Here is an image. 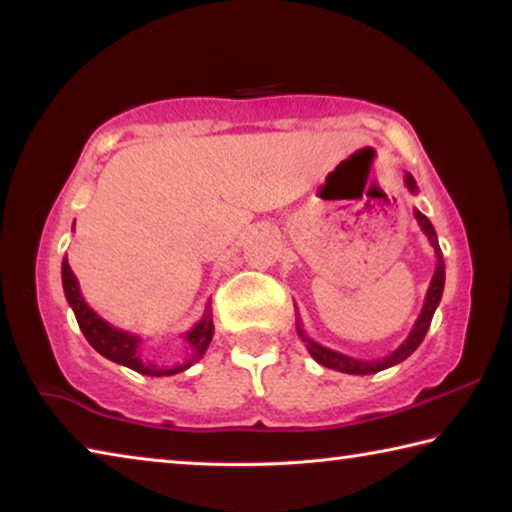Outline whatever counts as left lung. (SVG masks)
<instances>
[{"instance_id": "1", "label": "left lung", "mask_w": 512, "mask_h": 512, "mask_svg": "<svg viewBox=\"0 0 512 512\" xmlns=\"http://www.w3.org/2000/svg\"><path fill=\"white\" fill-rule=\"evenodd\" d=\"M404 185H406V189H409L411 194H418V185H415V178L411 176V173H406V176H404ZM413 214H415V221H418L422 232L431 241L433 253H436V271H433L429 291H427V298H424L422 311H420L418 320H415L411 334L406 336V341L395 352L388 354V357L366 361V359L348 357V354H341V352H336V350H329V348H325V345H320L314 339H309V336L305 334V329L300 327V320L296 318L300 339L305 341L309 354L320 363V366L339 370V372H348V375H375V372L386 370V368H391V366H397V363H402L406 357H411V354L418 350V345L424 341V336H427V329L431 325V318H433V314H436L438 302H440V298H443L445 262H443V253H440L438 237H436V230H433L431 221L420 210H415Z\"/></svg>"}]
</instances>
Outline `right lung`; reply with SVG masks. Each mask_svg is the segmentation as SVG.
<instances>
[{"label": "right lung", "mask_w": 512, "mask_h": 512, "mask_svg": "<svg viewBox=\"0 0 512 512\" xmlns=\"http://www.w3.org/2000/svg\"><path fill=\"white\" fill-rule=\"evenodd\" d=\"M74 230V225H72ZM63 289H65V298L72 307L76 323H79L81 332L88 343L97 350L101 357H106L110 361L119 363V366H126L140 375H149V377H169L176 375V372L187 370L192 363L203 357L207 345H210L212 336H214V323H212V309L207 305L203 318L198 323L183 332V339L189 348V357L183 363H176V366H158L149 359H144L140 354L142 348V336H137L133 332H126V329H119L115 325H110L108 320H103L97 311H94L85 298L81 296V287L79 280L72 268H69L67 257L63 259Z\"/></svg>", "instance_id": "obj_1"}]
</instances>
